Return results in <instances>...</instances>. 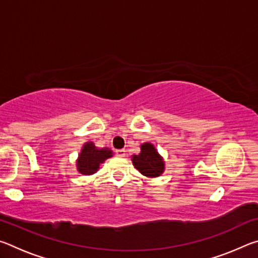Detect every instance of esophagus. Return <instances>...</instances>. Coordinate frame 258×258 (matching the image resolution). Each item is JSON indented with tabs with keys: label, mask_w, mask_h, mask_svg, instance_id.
Returning <instances> with one entry per match:
<instances>
[{
	"label": "esophagus",
	"mask_w": 258,
	"mask_h": 258,
	"mask_svg": "<svg viewBox=\"0 0 258 258\" xmlns=\"http://www.w3.org/2000/svg\"><path fill=\"white\" fill-rule=\"evenodd\" d=\"M116 155L118 157H125L126 151L124 149H118V150H116Z\"/></svg>",
	"instance_id": "esophagus-1"
}]
</instances>
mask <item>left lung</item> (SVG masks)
<instances>
[{
    "instance_id": "1",
    "label": "left lung",
    "mask_w": 258,
    "mask_h": 258,
    "mask_svg": "<svg viewBox=\"0 0 258 258\" xmlns=\"http://www.w3.org/2000/svg\"><path fill=\"white\" fill-rule=\"evenodd\" d=\"M140 148V154L132 156L134 167L147 177L160 176L165 171V161L156 147L150 142H145Z\"/></svg>"
}]
</instances>
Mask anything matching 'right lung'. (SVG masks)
Instances as JSON below:
<instances>
[{"label":"right lung","mask_w":258,"mask_h":258,"mask_svg":"<svg viewBox=\"0 0 258 258\" xmlns=\"http://www.w3.org/2000/svg\"><path fill=\"white\" fill-rule=\"evenodd\" d=\"M112 157V150L109 148H97L93 142H85L76 160L77 171L83 175H92L97 173L100 165Z\"/></svg>","instance_id":"add662e5"}]
</instances>
